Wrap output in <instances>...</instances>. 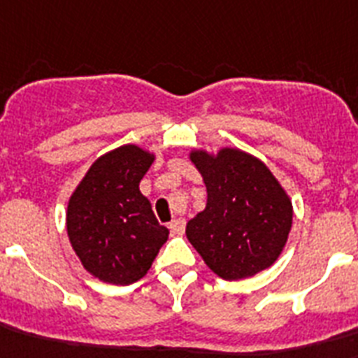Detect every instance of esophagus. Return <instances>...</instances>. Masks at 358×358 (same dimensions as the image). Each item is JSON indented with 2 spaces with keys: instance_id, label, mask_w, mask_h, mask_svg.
<instances>
[{
  "instance_id": "34e87169",
  "label": "esophagus",
  "mask_w": 358,
  "mask_h": 358,
  "mask_svg": "<svg viewBox=\"0 0 358 358\" xmlns=\"http://www.w3.org/2000/svg\"><path fill=\"white\" fill-rule=\"evenodd\" d=\"M185 220L182 217H176V220L170 223V232H172L173 236H181L182 232H185Z\"/></svg>"
}]
</instances>
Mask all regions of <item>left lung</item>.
Returning <instances> with one entry per match:
<instances>
[{"label": "left lung", "instance_id": "8db88e82", "mask_svg": "<svg viewBox=\"0 0 358 358\" xmlns=\"http://www.w3.org/2000/svg\"><path fill=\"white\" fill-rule=\"evenodd\" d=\"M188 159L206 186L205 210L186 223V238L223 280H243L278 259L292 227V201L262 159L239 148Z\"/></svg>", "mask_w": 358, "mask_h": 358}]
</instances>
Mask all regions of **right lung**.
I'll return each instance as SVG.
<instances>
[{
  "label": "right lung",
  "mask_w": 358,
  "mask_h": 358,
  "mask_svg": "<svg viewBox=\"0 0 358 358\" xmlns=\"http://www.w3.org/2000/svg\"><path fill=\"white\" fill-rule=\"evenodd\" d=\"M153 161L146 148L122 144L100 155L71 194L67 238L82 267L100 282L135 283L166 243L170 230L138 190Z\"/></svg>",
  "instance_id": "right-lung-1"
}]
</instances>
